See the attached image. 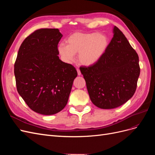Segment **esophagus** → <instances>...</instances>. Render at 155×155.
Listing matches in <instances>:
<instances>
[{
  "instance_id": "obj_1",
  "label": "esophagus",
  "mask_w": 155,
  "mask_h": 155,
  "mask_svg": "<svg viewBox=\"0 0 155 155\" xmlns=\"http://www.w3.org/2000/svg\"><path fill=\"white\" fill-rule=\"evenodd\" d=\"M77 72H78V76H80V75L81 74V72H80V70H79V69H77Z\"/></svg>"
}]
</instances>
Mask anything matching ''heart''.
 <instances>
[{"label":"heart","mask_w":155,"mask_h":155,"mask_svg":"<svg viewBox=\"0 0 155 155\" xmlns=\"http://www.w3.org/2000/svg\"><path fill=\"white\" fill-rule=\"evenodd\" d=\"M109 40L104 34L75 33L67 39V45L60 44L58 52L61 59L67 64H72L75 55L78 54L79 63L84 66H92L99 61L109 47Z\"/></svg>","instance_id":"b5f03b06"}]
</instances>
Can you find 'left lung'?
Listing matches in <instances>:
<instances>
[{"label": "left lung", "mask_w": 155, "mask_h": 155, "mask_svg": "<svg viewBox=\"0 0 155 155\" xmlns=\"http://www.w3.org/2000/svg\"><path fill=\"white\" fill-rule=\"evenodd\" d=\"M113 37L96 64L81 67L92 104L103 109L124 104L133 97L140 76L139 58L124 34L113 27Z\"/></svg>", "instance_id": "left-lung-1"}]
</instances>
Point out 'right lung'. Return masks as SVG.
<instances>
[{
    "label": "right lung",
    "instance_id": "right-lung-1",
    "mask_svg": "<svg viewBox=\"0 0 155 155\" xmlns=\"http://www.w3.org/2000/svg\"><path fill=\"white\" fill-rule=\"evenodd\" d=\"M62 37L59 29L35 31L22 42L14 66L18 94L32 110L43 115L64 109L78 76L76 68L58 56Z\"/></svg>",
    "mask_w": 155,
    "mask_h": 155
}]
</instances>
